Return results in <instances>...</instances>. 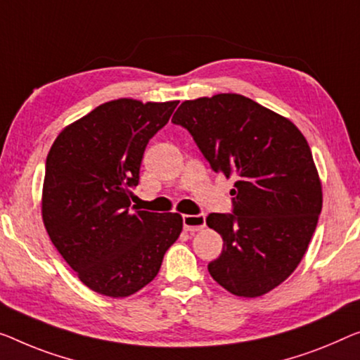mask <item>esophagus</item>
<instances>
[{
  "label": "esophagus",
  "mask_w": 360,
  "mask_h": 360,
  "mask_svg": "<svg viewBox=\"0 0 360 360\" xmlns=\"http://www.w3.org/2000/svg\"><path fill=\"white\" fill-rule=\"evenodd\" d=\"M182 224H184L186 231H200V229L205 228V214H184Z\"/></svg>",
  "instance_id": "34e87169"
}]
</instances>
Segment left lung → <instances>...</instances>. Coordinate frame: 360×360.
<instances>
[{
	"label": "left lung",
	"instance_id": "left-lung-1",
	"mask_svg": "<svg viewBox=\"0 0 360 360\" xmlns=\"http://www.w3.org/2000/svg\"><path fill=\"white\" fill-rule=\"evenodd\" d=\"M214 173L236 178L233 213H210L223 250L208 264L234 296L259 297L296 270L321 212V182L302 132L238 94L182 101L173 116Z\"/></svg>",
	"mask_w": 360,
	"mask_h": 360
}]
</instances>
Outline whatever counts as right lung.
<instances>
[{"label":"right lung","mask_w":360,"mask_h":360,"mask_svg":"<svg viewBox=\"0 0 360 360\" xmlns=\"http://www.w3.org/2000/svg\"><path fill=\"white\" fill-rule=\"evenodd\" d=\"M179 101L120 98L63 129L48 152L41 218L79 280L108 297H127L153 280L182 231L179 213L131 205L150 139Z\"/></svg>","instance_id":"right-lung-1"}]
</instances>
